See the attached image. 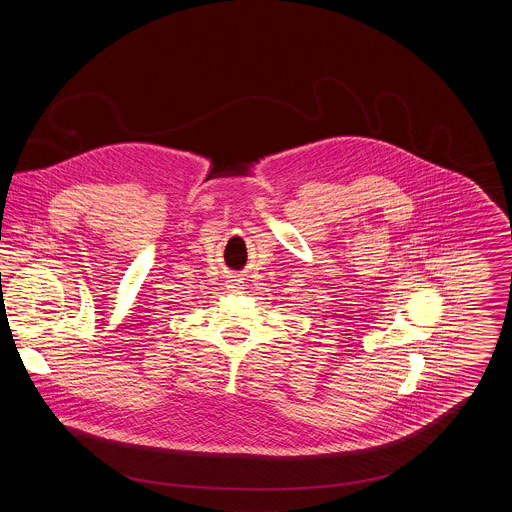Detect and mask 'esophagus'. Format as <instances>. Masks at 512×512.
<instances>
[{
    "instance_id": "34e87169",
    "label": "esophagus",
    "mask_w": 512,
    "mask_h": 512,
    "mask_svg": "<svg viewBox=\"0 0 512 512\" xmlns=\"http://www.w3.org/2000/svg\"><path fill=\"white\" fill-rule=\"evenodd\" d=\"M226 288H228V292L242 293V290H244V280L238 278V276H230L226 280Z\"/></svg>"
}]
</instances>
